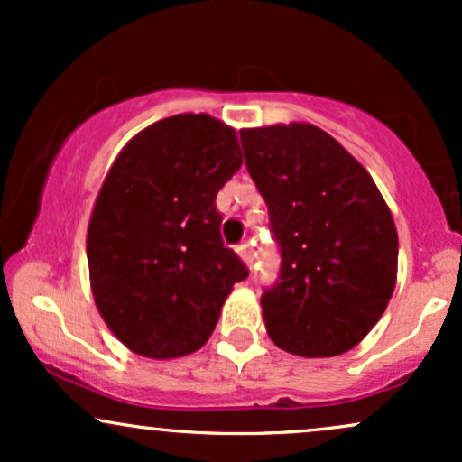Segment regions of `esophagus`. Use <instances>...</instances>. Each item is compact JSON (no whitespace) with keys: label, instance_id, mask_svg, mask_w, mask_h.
I'll return each instance as SVG.
<instances>
[{"label":"esophagus","instance_id":"1","mask_svg":"<svg viewBox=\"0 0 462 462\" xmlns=\"http://www.w3.org/2000/svg\"><path fill=\"white\" fill-rule=\"evenodd\" d=\"M236 254L245 264L252 263V249H249V243H241V245L236 247Z\"/></svg>","mask_w":462,"mask_h":462}]
</instances>
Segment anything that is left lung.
I'll list each match as a JSON object with an SVG mask.
<instances>
[{
    "label": "left lung",
    "instance_id": "8db88e82",
    "mask_svg": "<svg viewBox=\"0 0 462 462\" xmlns=\"http://www.w3.org/2000/svg\"><path fill=\"white\" fill-rule=\"evenodd\" d=\"M247 171L282 252L263 321L284 352L330 358L380 321L397 282V230L374 178L312 124L241 130Z\"/></svg>",
    "mask_w": 462,
    "mask_h": 462
}]
</instances>
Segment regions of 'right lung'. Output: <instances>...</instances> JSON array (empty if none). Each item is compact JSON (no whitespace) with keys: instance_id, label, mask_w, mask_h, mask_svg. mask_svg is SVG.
<instances>
[{"instance_id":"obj_1","label":"right lung","mask_w":462,"mask_h":462,"mask_svg":"<svg viewBox=\"0 0 462 462\" xmlns=\"http://www.w3.org/2000/svg\"><path fill=\"white\" fill-rule=\"evenodd\" d=\"M236 132L199 113L167 116L125 143L87 230L95 306L130 352H198L245 264L221 241L215 199L241 167Z\"/></svg>"}]
</instances>
